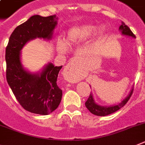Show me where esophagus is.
I'll return each mask as SVG.
<instances>
[{"label":"esophagus","mask_w":145,"mask_h":145,"mask_svg":"<svg viewBox=\"0 0 145 145\" xmlns=\"http://www.w3.org/2000/svg\"><path fill=\"white\" fill-rule=\"evenodd\" d=\"M63 76L66 81L74 83L77 82V74H76V65L74 60H71L65 65L63 71Z\"/></svg>","instance_id":"esophagus-1"}]
</instances>
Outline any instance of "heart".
Instances as JSON below:
<instances>
[{
    "label": "heart",
    "instance_id": "heart-1",
    "mask_svg": "<svg viewBox=\"0 0 145 145\" xmlns=\"http://www.w3.org/2000/svg\"><path fill=\"white\" fill-rule=\"evenodd\" d=\"M104 31V26H101L97 29V33H102ZM96 31V26L85 25L76 26L71 28L68 31L66 41L68 44H73L80 42L91 37ZM58 50L60 52H63L66 50V45L65 43L61 42L58 44Z\"/></svg>",
    "mask_w": 145,
    "mask_h": 145
}]
</instances>
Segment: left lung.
I'll list each match as a JSON object with an SVG mask.
<instances>
[{
  "instance_id": "1",
  "label": "left lung",
  "mask_w": 145,
  "mask_h": 145,
  "mask_svg": "<svg viewBox=\"0 0 145 145\" xmlns=\"http://www.w3.org/2000/svg\"><path fill=\"white\" fill-rule=\"evenodd\" d=\"M119 30L120 31H121L122 35H123V36H129V37L134 38V39L136 38L135 35L132 33L131 29L123 22H122L121 25L119 27ZM133 89L132 88L128 96L125 99H123L121 102L116 104V105L109 106H101L97 104L95 102V101H94L93 94L90 93V96H89L88 99L85 102V106L92 114L97 115V116H106V115H108V114H112V113L115 112L116 111L119 110L120 108L123 107V106L125 105V104L128 102V101L129 100L132 93H133Z\"/></svg>"
}]
</instances>
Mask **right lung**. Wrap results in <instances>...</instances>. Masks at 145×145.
I'll use <instances>...</instances> for the list:
<instances>
[{"mask_svg": "<svg viewBox=\"0 0 145 145\" xmlns=\"http://www.w3.org/2000/svg\"><path fill=\"white\" fill-rule=\"evenodd\" d=\"M57 25L56 15H33L14 29L6 46L7 82L20 105L31 113L47 115L58 107L63 91L57 79L63 65L49 63L40 72L31 73L22 66L21 50L36 38L51 40Z\"/></svg>", "mask_w": 145, "mask_h": 145, "instance_id": "right-lung-1", "label": "right lung"}]
</instances>
